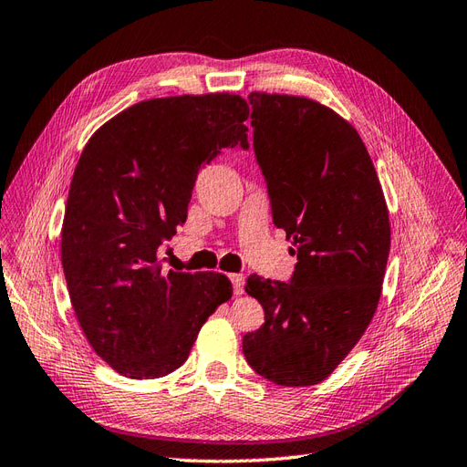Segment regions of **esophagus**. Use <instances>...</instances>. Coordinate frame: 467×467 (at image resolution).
Masks as SVG:
<instances>
[{"label":"esophagus","mask_w":467,"mask_h":467,"mask_svg":"<svg viewBox=\"0 0 467 467\" xmlns=\"http://www.w3.org/2000/svg\"><path fill=\"white\" fill-rule=\"evenodd\" d=\"M230 279H232V285H234V295H242L244 287H245V277L240 275V273H235V275H232Z\"/></svg>","instance_id":"obj_1"}]
</instances>
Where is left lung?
Wrapping results in <instances>:
<instances>
[{
	"label": "left lung",
	"mask_w": 467,
	"mask_h": 467,
	"mask_svg": "<svg viewBox=\"0 0 467 467\" xmlns=\"http://www.w3.org/2000/svg\"><path fill=\"white\" fill-rule=\"evenodd\" d=\"M254 150L273 223L297 254L289 283L249 275L265 323L244 337L247 365L279 386L319 384L379 306L390 222L358 132L321 102L252 93Z\"/></svg>",
	"instance_id": "1"
}]
</instances>
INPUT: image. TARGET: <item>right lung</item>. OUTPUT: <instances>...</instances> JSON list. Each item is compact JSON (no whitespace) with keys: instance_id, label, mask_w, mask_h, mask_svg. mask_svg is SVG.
I'll return each mask as SVG.
<instances>
[{"instance_id":"obj_1","label":"right lung","mask_w":467,"mask_h":467,"mask_svg":"<svg viewBox=\"0 0 467 467\" xmlns=\"http://www.w3.org/2000/svg\"><path fill=\"white\" fill-rule=\"evenodd\" d=\"M247 117L240 95L150 99L102 124L83 148L61 261L78 325L122 377L174 372L232 297L222 273H164L158 247L186 222L200 170L223 148H249Z\"/></svg>"}]
</instances>
